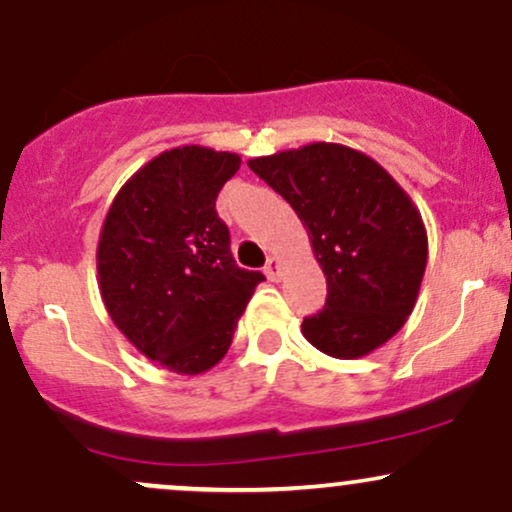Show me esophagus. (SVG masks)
<instances>
[{"label":"esophagus","instance_id":"obj_1","mask_svg":"<svg viewBox=\"0 0 512 512\" xmlns=\"http://www.w3.org/2000/svg\"><path fill=\"white\" fill-rule=\"evenodd\" d=\"M264 274H267L272 281L279 279V274H281V262L276 260V257H267V264H264Z\"/></svg>","mask_w":512,"mask_h":512}]
</instances>
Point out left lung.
<instances>
[{
    "label": "left lung",
    "mask_w": 512,
    "mask_h": 512,
    "mask_svg": "<svg viewBox=\"0 0 512 512\" xmlns=\"http://www.w3.org/2000/svg\"><path fill=\"white\" fill-rule=\"evenodd\" d=\"M308 228L327 279L325 308L301 330L334 358H361L395 337L414 310L428 238L419 209L383 166L342 144L250 158Z\"/></svg>",
    "instance_id": "obj_1"
}]
</instances>
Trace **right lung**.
<instances>
[{
  "label": "right lung",
  "instance_id": "obj_1",
  "mask_svg": "<svg viewBox=\"0 0 512 512\" xmlns=\"http://www.w3.org/2000/svg\"><path fill=\"white\" fill-rule=\"evenodd\" d=\"M240 156L207 146L163 151L110 204L98 240V286L115 327L158 366L197 375L226 356L264 281L240 269L216 197Z\"/></svg>",
  "mask_w": 512,
  "mask_h": 512
}]
</instances>
